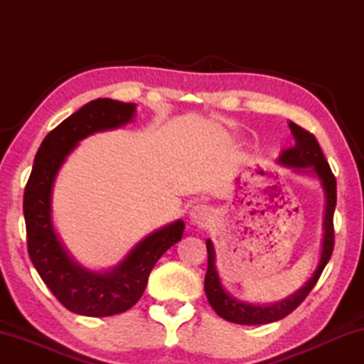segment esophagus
<instances>
[{
	"instance_id": "obj_1",
	"label": "esophagus",
	"mask_w": 364,
	"mask_h": 364,
	"mask_svg": "<svg viewBox=\"0 0 364 364\" xmlns=\"http://www.w3.org/2000/svg\"><path fill=\"white\" fill-rule=\"evenodd\" d=\"M213 220L212 208L204 204H197L189 210V221L194 226H207Z\"/></svg>"
}]
</instances>
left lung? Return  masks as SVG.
Returning <instances> with one entry per match:
<instances>
[{"label": "left lung", "mask_w": 364, "mask_h": 364, "mask_svg": "<svg viewBox=\"0 0 364 364\" xmlns=\"http://www.w3.org/2000/svg\"><path fill=\"white\" fill-rule=\"evenodd\" d=\"M289 128L294 136L295 144L289 147L278 157L281 167L291 168L297 175H310L316 178L319 186L324 193V215H323V239H321V252H319V260L315 271L304 286L297 289L294 294L287 295L286 299L274 304H252V301L239 300L226 291L223 281L220 278L217 268V252H215L213 242L207 239V254H208V267L205 274V295L208 304L217 311V315L226 321L255 326V324H268L279 321L297 308L321 276L323 269L328 264L332 249H334V218L336 202H337V184L336 178L332 175L329 164L326 162V157L319 147L316 138L311 133L305 132L304 128L295 125L294 122H289Z\"/></svg>", "instance_id": "1"}]
</instances>
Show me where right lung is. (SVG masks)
<instances>
[{
  "label": "right lung",
  "mask_w": 364,
  "mask_h": 364,
  "mask_svg": "<svg viewBox=\"0 0 364 364\" xmlns=\"http://www.w3.org/2000/svg\"><path fill=\"white\" fill-rule=\"evenodd\" d=\"M134 117L133 102L100 97L85 104L43 139L23 193L30 260L49 291L77 315L104 318L130 310L143 295L154 264L183 237L184 221L176 220L147 234L114 267L91 269L67 250L54 225V183L67 157L82 139L125 127Z\"/></svg>",
  "instance_id": "1"
}]
</instances>
